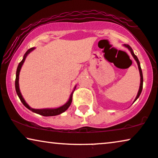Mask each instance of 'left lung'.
<instances>
[{"label": "left lung", "mask_w": 158, "mask_h": 158, "mask_svg": "<svg viewBox=\"0 0 158 158\" xmlns=\"http://www.w3.org/2000/svg\"><path fill=\"white\" fill-rule=\"evenodd\" d=\"M124 47L127 48V49H129V51L131 52V55H132V56L133 57V58L135 59V60L136 61L137 63V65H138V67H139V73H140V77H141V81H140V86H139V92H138V94L136 95V97H135V98L134 100V102L136 100L139 98V97L140 96L141 93V91H142V88H143V73H142V71H141V65H140V62H139V59H138V57H136V55H135L134 52H133L132 48H131V47L128 44H124L123 45Z\"/></svg>", "instance_id": "1"}]
</instances>
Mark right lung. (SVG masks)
Returning <instances> with one entry per match:
<instances>
[{
  "mask_svg": "<svg viewBox=\"0 0 158 158\" xmlns=\"http://www.w3.org/2000/svg\"><path fill=\"white\" fill-rule=\"evenodd\" d=\"M34 49H35V47H33V48H31V49H29L26 52L25 54L23 56V59L22 60V61L19 63V65H18L17 69V72H16V79H15V89H16V92H17V94L18 97L19 98V99H20L21 102L23 103V105L25 106L26 108H27V109H28L29 110H31V111H33V112L36 113V114H38L44 116V117H49V116H56V115L60 114L63 113V112H64V111H66L67 109H69V107L70 106V105L71 104V102H72L73 93V92H74L75 89H76V87H77V86H75L74 89H73V90L72 91V93H71V95H70L69 101H68L67 102L65 103L64 105L61 106H60L58 108H54V109H33V108H31L28 104H27V103H26V101H25V99L23 98V95H22V94L20 93V89H19V72H20L21 68H22V66H23L24 62H25L26 57H27V56L28 55V54L31 53L32 51L34 50Z\"/></svg>",
  "mask_w": 158,
  "mask_h": 158,
  "instance_id": "1",
  "label": "right lung"
}]
</instances>
